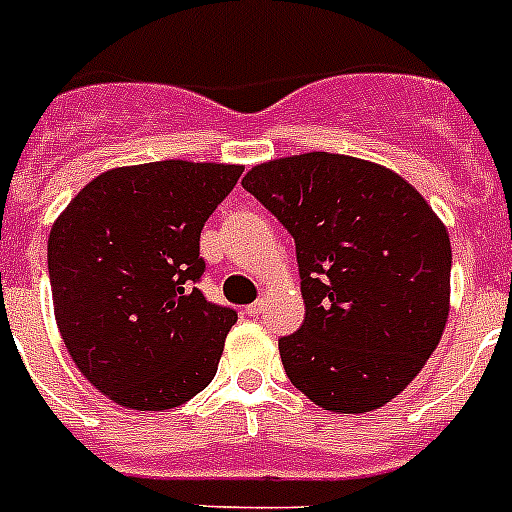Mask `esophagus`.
Returning a JSON list of instances; mask_svg holds the SVG:
<instances>
[{"mask_svg": "<svg viewBox=\"0 0 512 512\" xmlns=\"http://www.w3.org/2000/svg\"><path fill=\"white\" fill-rule=\"evenodd\" d=\"M262 309H265V301H255V304L244 306V314H247V317H257Z\"/></svg>", "mask_w": 512, "mask_h": 512, "instance_id": "1", "label": "esophagus"}]
</instances>
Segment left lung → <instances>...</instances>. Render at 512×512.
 Wrapping results in <instances>:
<instances>
[{
	"instance_id": "8db88e82",
	"label": "left lung",
	"mask_w": 512,
	"mask_h": 512,
	"mask_svg": "<svg viewBox=\"0 0 512 512\" xmlns=\"http://www.w3.org/2000/svg\"><path fill=\"white\" fill-rule=\"evenodd\" d=\"M242 185L296 242L306 317L278 340L291 384L330 412L384 407L441 342L446 226L397 172L345 154L273 159Z\"/></svg>"
}]
</instances>
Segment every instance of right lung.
Returning <instances> with one entry per match:
<instances>
[{"mask_svg": "<svg viewBox=\"0 0 512 512\" xmlns=\"http://www.w3.org/2000/svg\"><path fill=\"white\" fill-rule=\"evenodd\" d=\"M244 167L136 164L102 172L48 237L53 311L71 361L131 410H172L216 376L237 311L206 301L201 231Z\"/></svg>", "mask_w": 512, "mask_h": 512, "instance_id": "right-lung-1", "label": "right lung"}]
</instances>
